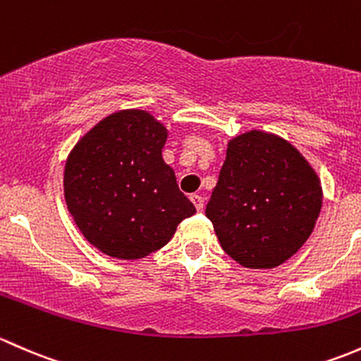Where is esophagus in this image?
<instances>
[{
	"mask_svg": "<svg viewBox=\"0 0 361 361\" xmlns=\"http://www.w3.org/2000/svg\"><path fill=\"white\" fill-rule=\"evenodd\" d=\"M191 202H192V205L196 207V210L203 212V207H205V200H203V196L191 195Z\"/></svg>",
	"mask_w": 361,
	"mask_h": 361,
	"instance_id": "34e87169",
	"label": "esophagus"
}]
</instances>
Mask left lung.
<instances>
[{"label":"left lung","mask_w":361,"mask_h":361,"mask_svg":"<svg viewBox=\"0 0 361 361\" xmlns=\"http://www.w3.org/2000/svg\"><path fill=\"white\" fill-rule=\"evenodd\" d=\"M322 198L318 176L292 144L252 130L228 144L205 214L229 257L271 269L306 243Z\"/></svg>","instance_id":"8db88e82"}]
</instances>
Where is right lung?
<instances>
[{
	"label": "right lung",
	"mask_w": 361,
	"mask_h": 361,
	"mask_svg": "<svg viewBox=\"0 0 361 361\" xmlns=\"http://www.w3.org/2000/svg\"><path fill=\"white\" fill-rule=\"evenodd\" d=\"M166 130L149 113L104 118L71 151L64 196L74 222L100 252L140 259L170 241L196 212L163 161Z\"/></svg>",
	"instance_id": "add662e5"
}]
</instances>
